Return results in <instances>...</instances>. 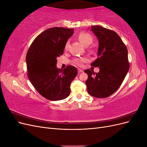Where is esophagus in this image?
<instances>
[{"mask_svg": "<svg viewBox=\"0 0 147 147\" xmlns=\"http://www.w3.org/2000/svg\"><path fill=\"white\" fill-rule=\"evenodd\" d=\"M78 74H80V73H82V72H83V70L80 69H78Z\"/></svg>", "mask_w": 147, "mask_h": 147, "instance_id": "obj_1", "label": "esophagus"}]
</instances>
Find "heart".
Here are the masks:
<instances>
[{
    "label": "heart",
    "mask_w": 147,
    "mask_h": 147,
    "mask_svg": "<svg viewBox=\"0 0 147 147\" xmlns=\"http://www.w3.org/2000/svg\"><path fill=\"white\" fill-rule=\"evenodd\" d=\"M78 38L79 41L81 42L82 44L85 46L87 44H90L92 41V38L90 34L85 32H82L79 34ZM68 47V43H67L65 48H67ZM87 61V59L86 57H81V58H77L75 60V63L77 65H80L82 63H84Z\"/></svg>",
    "instance_id": "obj_1"
}]
</instances>
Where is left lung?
Instances as JSON below:
<instances>
[{
    "mask_svg": "<svg viewBox=\"0 0 147 147\" xmlns=\"http://www.w3.org/2000/svg\"><path fill=\"white\" fill-rule=\"evenodd\" d=\"M91 30L99 42L97 58L91 65L98 67L99 72L84 70L88 76L86 84L91 96L104 98L118 90L128 72V52L121 38L113 30L99 26H91Z\"/></svg>",
    "mask_w": 147,
    "mask_h": 147,
    "instance_id": "left-lung-1",
    "label": "left lung"
}]
</instances>
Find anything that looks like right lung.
Wrapping results in <instances>:
<instances>
[{"label":"right lung","instance_id":"obj_1","mask_svg":"<svg viewBox=\"0 0 147 147\" xmlns=\"http://www.w3.org/2000/svg\"><path fill=\"white\" fill-rule=\"evenodd\" d=\"M74 29L51 28L35 38L26 55L28 75L30 82L45 98L59 100L67 97L71 82L77 69L68 65L64 69L56 67L57 57L63 54Z\"/></svg>","mask_w":147,"mask_h":147}]
</instances>
